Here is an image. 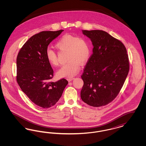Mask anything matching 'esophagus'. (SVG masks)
Instances as JSON below:
<instances>
[{
	"instance_id": "34e87169",
	"label": "esophagus",
	"mask_w": 146,
	"mask_h": 146,
	"mask_svg": "<svg viewBox=\"0 0 146 146\" xmlns=\"http://www.w3.org/2000/svg\"><path fill=\"white\" fill-rule=\"evenodd\" d=\"M74 79V78H67V80L68 82H70V81L73 80Z\"/></svg>"
}]
</instances>
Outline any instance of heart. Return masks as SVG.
I'll use <instances>...</instances> for the list:
<instances>
[{
    "instance_id": "obj_1",
    "label": "heart",
    "mask_w": 146,
    "mask_h": 146,
    "mask_svg": "<svg viewBox=\"0 0 146 146\" xmlns=\"http://www.w3.org/2000/svg\"><path fill=\"white\" fill-rule=\"evenodd\" d=\"M56 47L60 51H67V61L57 72L61 77H72L78 73L80 68V62H86L90 55V47L88 41L83 36H77L66 34L56 42ZM46 57L52 66L59 64L55 52L51 49L46 51Z\"/></svg>"
}]
</instances>
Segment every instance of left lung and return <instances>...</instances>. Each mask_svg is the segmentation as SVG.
Wrapping results in <instances>:
<instances>
[{"mask_svg":"<svg viewBox=\"0 0 146 146\" xmlns=\"http://www.w3.org/2000/svg\"><path fill=\"white\" fill-rule=\"evenodd\" d=\"M94 46L85 66L80 92L86 104L98 107L107 105L117 96L129 71L127 51L122 42L101 30L82 31Z\"/></svg>","mask_w":146,"mask_h":146,"instance_id":"8db88e82","label":"left lung"}]
</instances>
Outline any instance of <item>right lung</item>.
Returning a JSON list of instances; mask_svg holds the SVG:
<instances>
[{"instance_id":"1","label":"right lung","mask_w":146,"mask_h":146,"mask_svg":"<svg viewBox=\"0 0 146 146\" xmlns=\"http://www.w3.org/2000/svg\"><path fill=\"white\" fill-rule=\"evenodd\" d=\"M63 31H42L33 35L21 48L16 59L17 83L32 102L44 108L58 102L68 83L64 78L50 82L54 70L46 57L49 44Z\"/></svg>"}]
</instances>
